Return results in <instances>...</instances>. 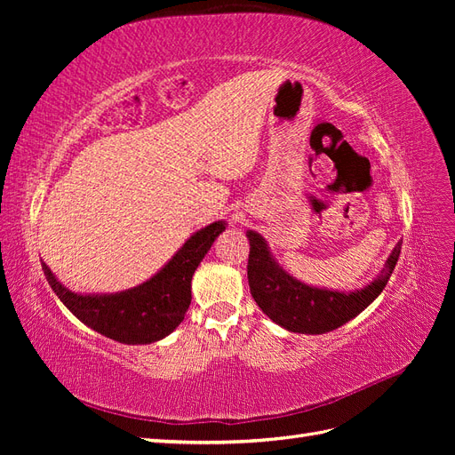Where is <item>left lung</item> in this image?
I'll return each instance as SVG.
<instances>
[{"instance_id": "obj_1", "label": "left lung", "mask_w": 455, "mask_h": 455, "mask_svg": "<svg viewBox=\"0 0 455 455\" xmlns=\"http://www.w3.org/2000/svg\"><path fill=\"white\" fill-rule=\"evenodd\" d=\"M246 239L251 243L246 273L254 301L275 324L296 334L332 332L361 315L387 284L403 246L401 241L396 243L378 277L363 288L334 291L307 284L283 269L258 231H246Z\"/></svg>"}]
</instances>
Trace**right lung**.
<instances>
[{
	"label": "right lung",
	"mask_w": 455,
	"mask_h": 455,
	"mask_svg": "<svg viewBox=\"0 0 455 455\" xmlns=\"http://www.w3.org/2000/svg\"><path fill=\"white\" fill-rule=\"evenodd\" d=\"M226 226L218 220L197 229L156 275L121 292H74L45 261L41 269L54 294L85 326L125 346H146L167 338L184 321L191 304V277Z\"/></svg>",
	"instance_id": "1"
}]
</instances>
